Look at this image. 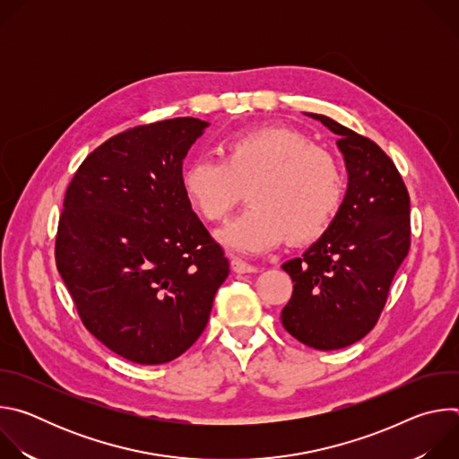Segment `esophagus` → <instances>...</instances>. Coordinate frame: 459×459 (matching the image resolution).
Wrapping results in <instances>:
<instances>
[{"label":"esophagus","instance_id":"1","mask_svg":"<svg viewBox=\"0 0 459 459\" xmlns=\"http://www.w3.org/2000/svg\"><path fill=\"white\" fill-rule=\"evenodd\" d=\"M230 267L238 274H250V273H257L259 271V267H255L252 264H247V261H243L239 257H232L230 259Z\"/></svg>","mask_w":459,"mask_h":459}]
</instances>
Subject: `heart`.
<instances>
[{
	"label": "heart",
	"mask_w": 459,
	"mask_h": 459,
	"mask_svg": "<svg viewBox=\"0 0 459 459\" xmlns=\"http://www.w3.org/2000/svg\"><path fill=\"white\" fill-rule=\"evenodd\" d=\"M221 160L198 158L181 172L192 209L223 221L248 194V209L218 232L238 254H261L285 238L294 245L319 239L334 223L345 195L343 174L326 151L296 130H245L221 143Z\"/></svg>",
	"instance_id": "1"
}]
</instances>
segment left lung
I'll return each instance as SVG.
<instances>
[{
    "label": "left lung",
    "mask_w": 459,
    "mask_h": 459,
    "mask_svg": "<svg viewBox=\"0 0 459 459\" xmlns=\"http://www.w3.org/2000/svg\"><path fill=\"white\" fill-rule=\"evenodd\" d=\"M305 114L340 138L349 183L331 229L281 265L294 283L281 323L303 345L336 351L365 338L385 307L411 247V198L374 142L323 114Z\"/></svg>",
    "instance_id": "left-lung-1"
}]
</instances>
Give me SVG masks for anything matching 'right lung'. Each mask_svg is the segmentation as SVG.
Returning <instances> with one entry per match:
<instances>
[{
  "label": "right lung",
  "mask_w": 459,
  "mask_h": 459,
  "mask_svg": "<svg viewBox=\"0 0 459 459\" xmlns=\"http://www.w3.org/2000/svg\"><path fill=\"white\" fill-rule=\"evenodd\" d=\"M211 123L134 126L74 174L56 236V265L83 325L140 365L176 359L205 331L229 259L181 188L183 160Z\"/></svg>",
  "instance_id": "1"
}]
</instances>
